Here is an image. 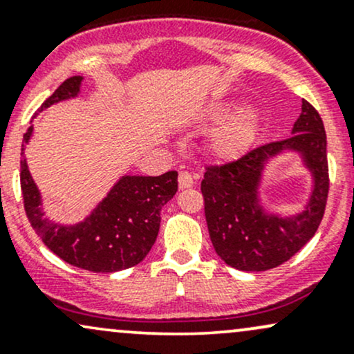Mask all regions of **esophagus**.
I'll list each match as a JSON object with an SVG mask.
<instances>
[{
  "label": "esophagus",
  "instance_id": "34e87169",
  "mask_svg": "<svg viewBox=\"0 0 354 354\" xmlns=\"http://www.w3.org/2000/svg\"><path fill=\"white\" fill-rule=\"evenodd\" d=\"M194 185V176L188 171H181L180 176H178V186H180V189H186V188H191V186Z\"/></svg>",
  "mask_w": 354,
  "mask_h": 354
}]
</instances>
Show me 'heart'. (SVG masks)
<instances>
[{
  "label": "heart",
  "instance_id": "heart-1",
  "mask_svg": "<svg viewBox=\"0 0 354 354\" xmlns=\"http://www.w3.org/2000/svg\"><path fill=\"white\" fill-rule=\"evenodd\" d=\"M228 108L218 106L209 113L211 121H222L228 117ZM259 131V116L254 109L245 108L231 115L214 129L209 140V149L218 160L234 161L241 158L254 143Z\"/></svg>",
  "mask_w": 354,
  "mask_h": 354
}]
</instances>
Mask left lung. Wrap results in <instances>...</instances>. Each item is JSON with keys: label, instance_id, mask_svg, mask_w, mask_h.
I'll return each instance as SVG.
<instances>
[{"label": "left lung", "instance_id": "left-lung-1", "mask_svg": "<svg viewBox=\"0 0 354 354\" xmlns=\"http://www.w3.org/2000/svg\"><path fill=\"white\" fill-rule=\"evenodd\" d=\"M302 154L312 171L310 201L301 214L283 218L259 205V183L271 157L283 151ZM326 133L319 113L303 100L293 136L251 149L221 166H208L201 181L205 216L211 243L219 258L241 271H266L283 265L315 236L326 208Z\"/></svg>", "mask_w": 354, "mask_h": 354}]
</instances>
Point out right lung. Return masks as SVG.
I'll return each instance as SVG.
<instances>
[{"mask_svg": "<svg viewBox=\"0 0 354 354\" xmlns=\"http://www.w3.org/2000/svg\"><path fill=\"white\" fill-rule=\"evenodd\" d=\"M81 81V76L63 81L39 111L78 96ZM31 135L33 126L23 135L19 180L26 216L44 245L63 261L93 273H115L143 261L156 241L161 208L178 191V173L121 176L84 221L73 226L58 225L44 218L41 194L24 160V149Z\"/></svg>", "mask_w": 354, "mask_h": 354, "instance_id": "1", "label": "right lung"}]
</instances>
